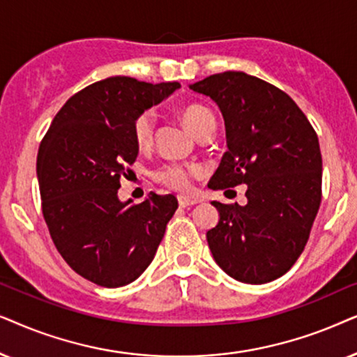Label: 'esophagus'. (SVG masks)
Wrapping results in <instances>:
<instances>
[{
	"label": "esophagus",
	"instance_id": "34e87169",
	"mask_svg": "<svg viewBox=\"0 0 357 357\" xmlns=\"http://www.w3.org/2000/svg\"><path fill=\"white\" fill-rule=\"evenodd\" d=\"M178 202H179V206H181V207H189V206H194V204H197V199H192V197H188V196H179Z\"/></svg>",
	"mask_w": 357,
	"mask_h": 357
}]
</instances>
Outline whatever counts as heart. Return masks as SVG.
Listing matches in <instances>:
<instances>
[{
    "label": "heart",
    "mask_w": 357,
    "mask_h": 357,
    "mask_svg": "<svg viewBox=\"0 0 357 357\" xmlns=\"http://www.w3.org/2000/svg\"><path fill=\"white\" fill-rule=\"evenodd\" d=\"M183 122L186 127L197 135L207 123L215 122L213 114L208 107L202 106V104H189L181 111ZM153 130H155V116L151 111H144L135 117L134 121V139L139 146H149L153 140ZM197 173V168L194 166H183L178 163H168L160 166L153 173V178L156 181L165 184L176 191H184L189 186L191 176Z\"/></svg>",
    "instance_id": "1"
}]
</instances>
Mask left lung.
Wrapping results in <instances>:
<instances>
[{
  "mask_svg": "<svg viewBox=\"0 0 357 357\" xmlns=\"http://www.w3.org/2000/svg\"><path fill=\"white\" fill-rule=\"evenodd\" d=\"M189 88L215 101L225 121L228 150L208 188L248 186L245 206L212 202L220 213L207 231L213 259L240 282L274 281L302 255L320 208L317 132L289 94L243 71Z\"/></svg>",
  "mask_w": 357,
  "mask_h": 357,
  "instance_id": "8db88e82",
  "label": "left lung"
}]
</instances>
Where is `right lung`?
<instances>
[{"label": "right lung", "instance_id": "add662e5", "mask_svg": "<svg viewBox=\"0 0 357 357\" xmlns=\"http://www.w3.org/2000/svg\"><path fill=\"white\" fill-rule=\"evenodd\" d=\"M178 88L130 76L101 79L63 104L40 142L37 178L50 236L66 264L98 286L134 282L178 208L173 194L150 192L134 206L117 197L139 155L135 117Z\"/></svg>", "mask_w": 357, "mask_h": 357}]
</instances>
